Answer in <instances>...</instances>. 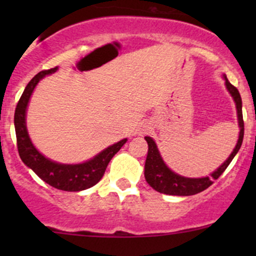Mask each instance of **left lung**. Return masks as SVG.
Masks as SVG:
<instances>
[{"label":"left lung","mask_w":256,"mask_h":256,"mask_svg":"<svg viewBox=\"0 0 256 256\" xmlns=\"http://www.w3.org/2000/svg\"><path fill=\"white\" fill-rule=\"evenodd\" d=\"M226 85L228 88L229 92L232 96L234 98V102L236 104V112H238V121L240 126V134L239 140L236 144V148L232 152L229 158L216 170V172L212 174L210 177H203V178H186L176 174L172 172L166 164L162 161L160 152L157 150L156 144L151 138L146 136L144 140L147 141L148 144V152H147L146 164H144V178H146L147 183L154 188V190L164 194L170 196H193L197 193L203 192L207 190L209 186L213 184L214 180H218L220 174H223L234 158L236 154H238L240 146L242 144V138H244V120H242V98L240 94L234 85H232L226 78Z\"/></svg>","instance_id":"obj_1"}]
</instances>
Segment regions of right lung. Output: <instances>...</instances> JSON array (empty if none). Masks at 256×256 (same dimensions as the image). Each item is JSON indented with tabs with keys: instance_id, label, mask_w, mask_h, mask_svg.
Listing matches in <instances>:
<instances>
[{
	"instance_id": "right-lung-1",
	"label": "right lung",
	"mask_w": 256,
	"mask_h": 256,
	"mask_svg": "<svg viewBox=\"0 0 256 256\" xmlns=\"http://www.w3.org/2000/svg\"><path fill=\"white\" fill-rule=\"evenodd\" d=\"M56 70V66L48 69V70L40 72L28 82L22 96L20 98L16 112H14L17 148L23 164L32 168L40 180H43L46 183L56 188V190L78 192V190L92 187L102 180L110 160L115 156L116 152H118V150L125 144L128 140L124 138V140L118 141V144H114L112 146L108 147L104 151L100 152L92 160L80 164H56V162L50 161V160L46 158L43 154H40L30 142V136H28L27 128H26V109H27V104L37 82L43 76L54 73Z\"/></svg>"
}]
</instances>
